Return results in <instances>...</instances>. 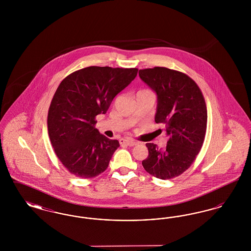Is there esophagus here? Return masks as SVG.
I'll return each instance as SVG.
<instances>
[{
  "instance_id": "34e87169",
  "label": "esophagus",
  "mask_w": 251,
  "mask_h": 251,
  "mask_svg": "<svg viewBox=\"0 0 251 251\" xmlns=\"http://www.w3.org/2000/svg\"><path fill=\"white\" fill-rule=\"evenodd\" d=\"M120 143L121 145H126V146H130V147H133L135 145H137V142L133 141V140H129V139H121L120 140Z\"/></svg>"
}]
</instances>
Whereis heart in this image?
Wrapping results in <instances>:
<instances>
[{
    "instance_id": "b5f03b06",
    "label": "heart",
    "mask_w": 251,
    "mask_h": 251,
    "mask_svg": "<svg viewBox=\"0 0 251 251\" xmlns=\"http://www.w3.org/2000/svg\"><path fill=\"white\" fill-rule=\"evenodd\" d=\"M142 91H146V90H142Z\"/></svg>"
}]
</instances>
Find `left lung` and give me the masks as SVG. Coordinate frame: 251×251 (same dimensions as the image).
Instances as JSON below:
<instances>
[{"mask_svg": "<svg viewBox=\"0 0 251 251\" xmlns=\"http://www.w3.org/2000/svg\"><path fill=\"white\" fill-rule=\"evenodd\" d=\"M139 77L157 96L156 123L166 126V149L146 144L149 156L145 170L161 179L183 173L201 151L207 127V108L202 93L190 77L167 68L140 70Z\"/></svg>", "mask_w": 251, "mask_h": 251, "instance_id": "left-lung-1", "label": "left lung"}]
</instances>
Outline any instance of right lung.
I'll return each instance as SVG.
<instances>
[{
  "instance_id": "obj_1",
  "label": "right lung",
  "mask_w": 251,
  "mask_h": 251,
  "mask_svg": "<svg viewBox=\"0 0 251 251\" xmlns=\"http://www.w3.org/2000/svg\"><path fill=\"white\" fill-rule=\"evenodd\" d=\"M137 69L88 67L59 84L48 114L49 136L60 162L72 174L94 178L102 173L120 147L96 129L114 98L131 84Z\"/></svg>"
}]
</instances>
